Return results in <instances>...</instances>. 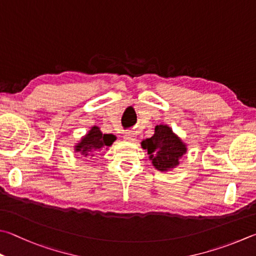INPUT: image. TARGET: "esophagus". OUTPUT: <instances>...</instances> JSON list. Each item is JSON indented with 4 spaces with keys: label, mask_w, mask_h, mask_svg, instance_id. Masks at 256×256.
Returning <instances> with one entry per match:
<instances>
[{
    "label": "esophagus",
    "mask_w": 256,
    "mask_h": 256,
    "mask_svg": "<svg viewBox=\"0 0 256 256\" xmlns=\"http://www.w3.org/2000/svg\"><path fill=\"white\" fill-rule=\"evenodd\" d=\"M124 138H125V140H126V141L132 142V141L136 140V134H134V133L131 132V131L126 132V133H125V136H124Z\"/></svg>",
    "instance_id": "1"
}]
</instances>
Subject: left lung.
Listing matches in <instances>:
<instances>
[{"label": "left lung", "mask_w": 256, "mask_h": 256, "mask_svg": "<svg viewBox=\"0 0 256 256\" xmlns=\"http://www.w3.org/2000/svg\"><path fill=\"white\" fill-rule=\"evenodd\" d=\"M142 148L150 154L153 166L166 171L179 164V158L186 153V146L166 125L156 126L154 136L142 141Z\"/></svg>", "instance_id": "1"}]
</instances>
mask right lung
Listing matches in <instances>:
<instances>
[{
	"mask_svg": "<svg viewBox=\"0 0 256 256\" xmlns=\"http://www.w3.org/2000/svg\"><path fill=\"white\" fill-rule=\"evenodd\" d=\"M114 141L115 136L113 134H103L98 128L94 126L76 146V151H80L84 156H87L92 152L100 151L103 148L112 146Z\"/></svg>",
	"mask_w": 256,
	"mask_h": 256,
	"instance_id": "obj_1",
	"label": "right lung"
}]
</instances>
